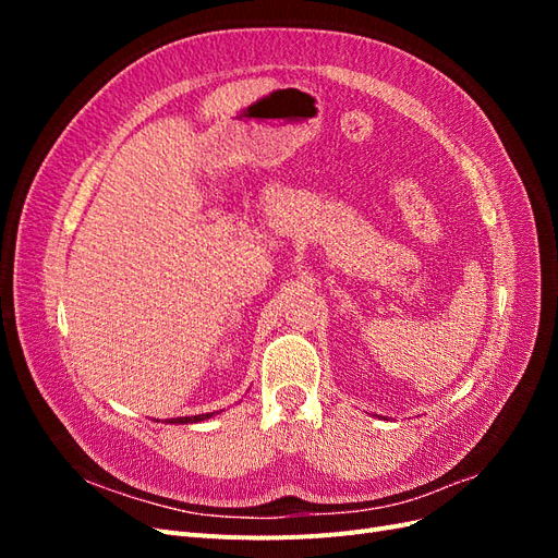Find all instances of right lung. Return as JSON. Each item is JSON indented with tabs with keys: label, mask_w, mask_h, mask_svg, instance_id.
<instances>
[{
	"label": "right lung",
	"mask_w": 558,
	"mask_h": 558,
	"mask_svg": "<svg viewBox=\"0 0 558 558\" xmlns=\"http://www.w3.org/2000/svg\"><path fill=\"white\" fill-rule=\"evenodd\" d=\"M214 414H218V412H207V414H197V416H179V418H167V421H170V424H199V421H207Z\"/></svg>",
	"instance_id": "right-lung-1"
}]
</instances>
